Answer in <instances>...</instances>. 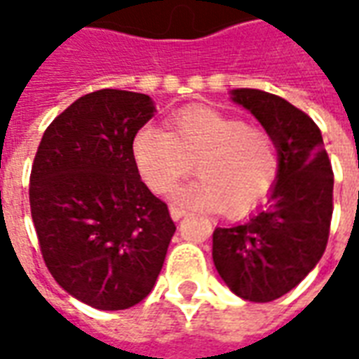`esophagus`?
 I'll return each mask as SVG.
<instances>
[{
  "instance_id": "34e87169",
  "label": "esophagus",
  "mask_w": 359,
  "mask_h": 359,
  "mask_svg": "<svg viewBox=\"0 0 359 359\" xmlns=\"http://www.w3.org/2000/svg\"><path fill=\"white\" fill-rule=\"evenodd\" d=\"M187 215V211L182 210V208H177V205H171V217L175 219V221H179V219H182Z\"/></svg>"
}]
</instances>
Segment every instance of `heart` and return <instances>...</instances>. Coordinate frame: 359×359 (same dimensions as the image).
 <instances>
[{
	"label": "heart",
	"mask_w": 359,
	"mask_h": 359,
	"mask_svg": "<svg viewBox=\"0 0 359 359\" xmlns=\"http://www.w3.org/2000/svg\"><path fill=\"white\" fill-rule=\"evenodd\" d=\"M142 179L156 194H167L192 171L202 177L175 200L194 210L244 215L267 200L280 172L277 144L269 130L210 107L175 113L169 133L142 126L133 142Z\"/></svg>",
	"instance_id": "b5f03b06"
}]
</instances>
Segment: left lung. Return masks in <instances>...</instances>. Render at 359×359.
<instances>
[{
  "label": "left lung",
  "instance_id": "left-lung-1",
  "mask_svg": "<svg viewBox=\"0 0 359 359\" xmlns=\"http://www.w3.org/2000/svg\"><path fill=\"white\" fill-rule=\"evenodd\" d=\"M277 144L280 172L267 205L248 221L213 231V264L226 286L250 302L292 290L323 256L332 217V167L309 115L262 90H233Z\"/></svg>",
  "mask_w": 359,
  "mask_h": 359
}]
</instances>
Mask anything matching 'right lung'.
<instances>
[{"instance_id": "obj_1", "label": "right lung", "mask_w": 359, "mask_h": 359, "mask_svg": "<svg viewBox=\"0 0 359 359\" xmlns=\"http://www.w3.org/2000/svg\"><path fill=\"white\" fill-rule=\"evenodd\" d=\"M149 95L95 90L46 128L30 171V213L57 285L95 309H126L156 285L177 226L142 182L136 133Z\"/></svg>"}]
</instances>
